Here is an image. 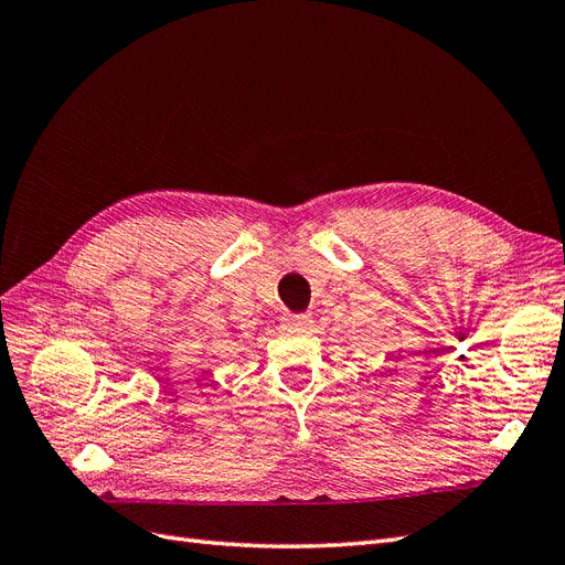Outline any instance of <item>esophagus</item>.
I'll return each mask as SVG.
<instances>
[{"instance_id": "34e87169", "label": "esophagus", "mask_w": 565, "mask_h": 565, "mask_svg": "<svg viewBox=\"0 0 565 565\" xmlns=\"http://www.w3.org/2000/svg\"><path fill=\"white\" fill-rule=\"evenodd\" d=\"M285 328L287 330H295V332H303L311 328V316L309 313H299V316H285L282 318Z\"/></svg>"}]
</instances>
